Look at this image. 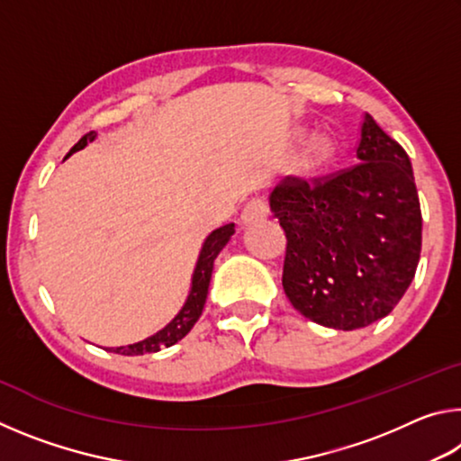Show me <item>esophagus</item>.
Returning a JSON list of instances; mask_svg holds the SVG:
<instances>
[{
	"label": "esophagus",
	"instance_id": "esophagus-1",
	"mask_svg": "<svg viewBox=\"0 0 461 461\" xmlns=\"http://www.w3.org/2000/svg\"><path fill=\"white\" fill-rule=\"evenodd\" d=\"M268 217V205L267 201L260 199V197H254L249 199L244 209H241V223H256V221H262Z\"/></svg>",
	"mask_w": 461,
	"mask_h": 461
}]
</instances>
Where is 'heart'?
<instances>
[{
    "instance_id": "heart-1",
    "label": "heart",
    "mask_w": 461,
    "mask_h": 461,
    "mask_svg": "<svg viewBox=\"0 0 461 461\" xmlns=\"http://www.w3.org/2000/svg\"><path fill=\"white\" fill-rule=\"evenodd\" d=\"M333 152H335V146H333L331 140L327 136H317V138L311 140L307 150L303 152L301 167L309 170V173H311V170L321 168L333 158Z\"/></svg>"
}]
</instances>
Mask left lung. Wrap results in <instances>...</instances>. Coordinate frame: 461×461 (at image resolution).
<instances>
[{
	"instance_id": "left-lung-1",
	"label": "left lung",
	"mask_w": 461,
	"mask_h": 461,
	"mask_svg": "<svg viewBox=\"0 0 461 461\" xmlns=\"http://www.w3.org/2000/svg\"><path fill=\"white\" fill-rule=\"evenodd\" d=\"M356 156L357 165L325 176L288 175L270 194L286 236L288 301L311 321L343 331L372 325L402 299L423 225L409 156L370 113Z\"/></svg>"
}]
</instances>
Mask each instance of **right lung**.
I'll use <instances>...</instances> for the list:
<instances>
[{
	"label": "right lung",
	"instance_id": "right-lung-1",
	"mask_svg": "<svg viewBox=\"0 0 461 461\" xmlns=\"http://www.w3.org/2000/svg\"><path fill=\"white\" fill-rule=\"evenodd\" d=\"M93 138H95V131L85 134L79 142L71 148V152L81 150V148L87 146V142H91ZM233 233H236V230H233V223L221 225L220 230L209 233V238L205 240V244H203V249L199 254L197 268H194L189 299H186L185 307L181 309V313H178L173 321L165 327V330L144 341L131 343V346L112 348V352L122 354V356L154 354V352H160L162 348H170V346H175L176 341H181L185 335L193 330V325L197 323V319L203 313V307H205V299H207L209 280H212V272H213V260L217 258V254L221 252V248L228 244V240L233 236Z\"/></svg>",
	"mask_w": 461,
	"mask_h": 461
}]
</instances>
